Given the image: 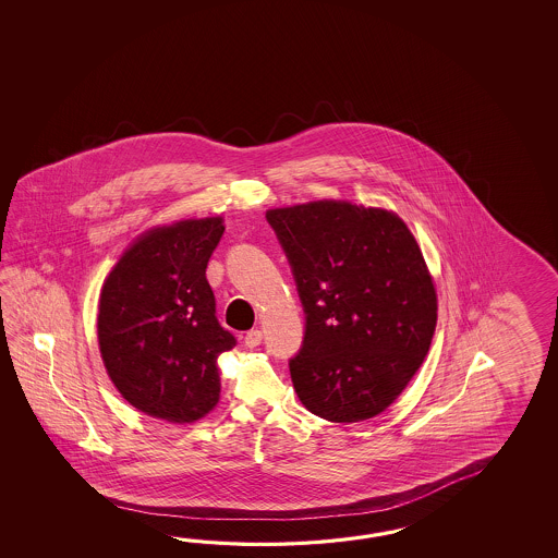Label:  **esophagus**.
<instances>
[{"instance_id":"esophagus-1","label":"esophagus","mask_w":558,"mask_h":558,"mask_svg":"<svg viewBox=\"0 0 558 558\" xmlns=\"http://www.w3.org/2000/svg\"><path fill=\"white\" fill-rule=\"evenodd\" d=\"M262 339L263 332L259 331V329H251V331L245 335L243 341H245V344H247L250 349H253V347H257V344L262 343Z\"/></svg>"}]
</instances>
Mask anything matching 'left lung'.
Returning a JSON list of instances; mask_svg holds the SVG:
<instances>
[{"instance_id": "left-lung-1", "label": "left lung", "mask_w": 558, "mask_h": 558, "mask_svg": "<svg viewBox=\"0 0 558 558\" xmlns=\"http://www.w3.org/2000/svg\"><path fill=\"white\" fill-rule=\"evenodd\" d=\"M307 313L291 359L299 401L331 423L391 407L423 365L437 327V289L415 235L395 211L344 199L275 207Z\"/></svg>"}]
</instances>
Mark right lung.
<instances>
[{
  "instance_id": "obj_1",
  "label": "right lung",
  "mask_w": 558,
  "mask_h": 558,
  "mask_svg": "<svg viewBox=\"0 0 558 558\" xmlns=\"http://www.w3.org/2000/svg\"><path fill=\"white\" fill-rule=\"evenodd\" d=\"M223 231L221 215L151 227L101 284L99 353L140 413L187 425L219 403L217 356L235 347V337L215 317L205 269Z\"/></svg>"
}]
</instances>
